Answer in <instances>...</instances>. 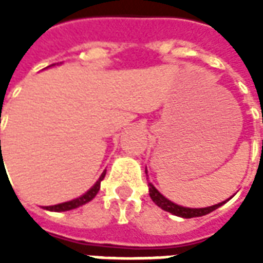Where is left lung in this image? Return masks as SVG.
<instances>
[{
	"mask_svg": "<svg viewBox=\"0 0 263 263\" xmlns=\"http://www.w3.org/2000/svg\"><path fill=\"white\" fill-rule=\"evenodd\" d=\"M148 186H149V196H151L152 201H154L158 207H160L162 210H165V211H167V213H171V214L177 215V217H182V218H193V217H201V215L209 214V213H211V211H214V210H217L218 207H221L222 204H226L227 201L231 198L230 197L228 200H226V201H222V203L214 204V205H210V207H204V209H190V207H183V205H179V204L171 201L169 198H166L163 194L160 193L158 189L155 187L152 183H148Z\"/></svg>",
	"mask_w": 263,
	"mask_h": 263,
	"instance_id": "left-lung-1",
	"label": "left lung"
}]
</instances>
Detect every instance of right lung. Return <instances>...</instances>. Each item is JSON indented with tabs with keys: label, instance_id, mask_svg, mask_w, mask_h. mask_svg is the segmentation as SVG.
I'll return each mask as SVG.
<instances>
[{
	"label": "right lung",
	"instance_id": "add662e5",
	"mask_svg": "<svg viewBox=\"0 0 263 263\" xmlns=\"http://www.w3.org/2000/svg\"><path fill=\"white\" fill-rule=\"evenodd\" d=\"M105 172L107 171H104L103 173H101V176H100V179L96 182V184H94L91 189H88L86 193L81 194L80 197L74 198V200H70V201H66V203L54 204V205H46V207H43V209L49 210V211H58V213H59V211H69V210L77 209V207H80L83 204L91 201L92 198L96 197V194L98 193V190H100V184H101V180H103L104 176H105Z\"/></svg>",
	"mask_w": 263,
	"mask_h": 263
}]
</instances>
